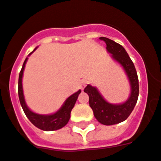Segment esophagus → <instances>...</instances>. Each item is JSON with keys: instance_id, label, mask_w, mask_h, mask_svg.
<instances>
[{"instance_id": "esophagus-1", "label": "esophagus", "mask_w": 161, "mask_h": 161, "mask_svg": "<svg viewBox=\"0 0 161 161\" xmlns=\"http://www.w3.org/2000/svg\"><path fill=\"white\" fill-rule=\"evenodd\" d=\"M87 81L85 79H83V80L80 81V89L81 90H84V88L86 87Z\"/></svg>"}]
</instances>
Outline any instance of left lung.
I'll return each instance as SVG.
<instances>
[{
    "label": "left lung",
    "instance_id": "obj_1",
    "mask_svg": "<svg viewBox=\"0 0 161 161\" xmlns=\"http://www.w3.org/2000/svg\"><path fill=\"white\" fill-rule=\"evenodd\" d=\"M107 44V50L115 60L122 65L128 76L131 87L130 98L123 104L114 105L106 102L96 88L87 85L84 92L89 95L90 107L92 108L94 116L99 122L105 125H112L121 123L129 117L135 108L139 95V82L135 65L128 53L120 44L107 37H100Z\"/></svg>",
    "mask_w": 161,
    "mask_h": 161
}]
</instances>
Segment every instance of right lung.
<instances>
[{"label":"right lung","mask_w":161,"mask_h":161,"mask_svg":"<svg viewBox=\"0 0 161 161\" xmlns=\"http://www.w3.org/2000/svg\"><path fill=\"white\" fill-rule=\"evenodd\" d=\"M27 59L28 58H26L25 60L22 69L19 72V89H18L20 104H21V107H22L24 112L25 114L26 117L29 119L30 121L36 127H37L42 130H55L61 129L62 127H64L66 124L68 123L70 117H71V112L74 107L75 103L77 102V99L78 97V95L81 93V90H78L77 92L71 95L70 97L66 99V101L62 106V108H60L58 112H56L55 114H51V115H40V114L33 113L26 106L23 94V87H22V77H23L24 69H25V63L27 61Z\"/></svg>","instance_id":"obj_1"}]
</instances>
